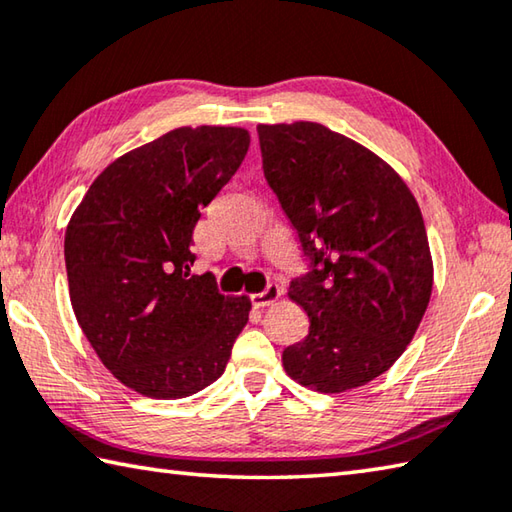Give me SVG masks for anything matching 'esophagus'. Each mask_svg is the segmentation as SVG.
<instances>
[{
    "label": "esophagus",
    "mask_w": 512,
    "mask_h": 512,
    "mask_svg": "<svg viewBox=\"0 0 512 512\" xmlns=\"http://www.w3.org/2000/svg\"><path fill=\"white\" fill-rule=\"evenodd\" d=\"M282 297V288L277 284H268L262 293H253L250 295V300L257 306V309H262V306H271L273 302H277Z\"/></svg>",
    "instance_id": "1"
}]
</instances>
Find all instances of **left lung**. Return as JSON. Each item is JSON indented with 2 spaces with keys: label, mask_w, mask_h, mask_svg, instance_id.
<instances>
[{
  "label": "left lung",
  "mask_w": 512,
  "mask_h": 512,
  "mask_svg": "<svg viewBox=\"0 0 512 512\" xmlns=\"http://www.w3.org/2000/svg\"><path fill=\"white\" fill-rule=\"evenodd\" d=\"M257 134L266 181L315 266L288 288L309 333L284 349V371L320 394L367 385L403 356L430 304L421 208L392 165L345 134L311 120Z\"/></svg>",
  "instance_id": "obj_1"
}]
</instances>
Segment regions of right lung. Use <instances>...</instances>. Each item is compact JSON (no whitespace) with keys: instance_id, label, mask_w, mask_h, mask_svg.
<instances>
[{"instance_id":"add662e5","label":"right lung","mask_w":512,"mask_h":512,"mask_svg":"<svg viewBox=\"0 0 512 512\" xmlns=\"http://www.w3.org/2000/svg\"><path fill=\"white\" fill-rule=\"evenodd\" d=\"M244 127H176L118 156L64 235L73 313L116 380L147 398H185L224 374L250 297L190 275L192 230L244 161Z\"/></svg>"}]
</instances>
